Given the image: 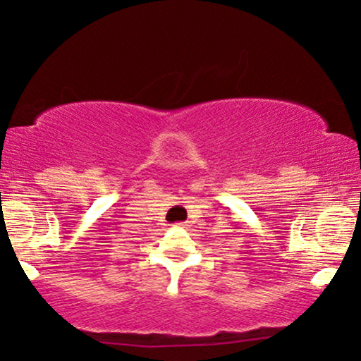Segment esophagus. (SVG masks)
<instances>
[{"label": "esophagus", "instance_id": "obj_1", "mask_svg": "<svg viewBox=\"0 0 361 361\" xmlns=\"http://www.w3.org/2000/svg\"><path fill=\"white\" fill-rule=\"evenodd\" d=\"M180 225H182V224H179V226H180Z\"/></svg>", "mask_w": 361, "mask_h": 361}]
</instances>
